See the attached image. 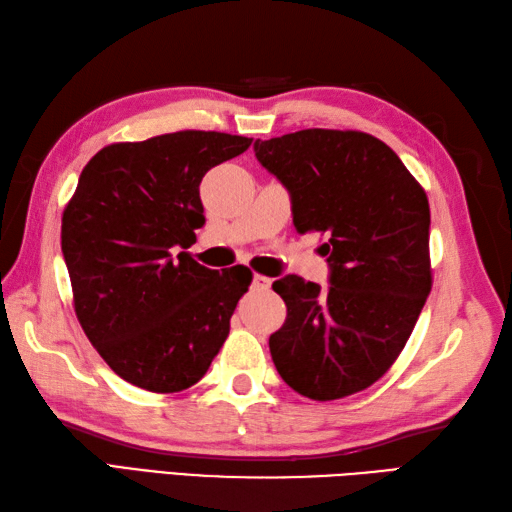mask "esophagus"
I'll list each match as a JSON object with an SVG mask.
<instances>
[{
	"label": "esophagus",
	"mask_w": 512,
	"mask_h": 512,
	"mask_svg": "<svg viewBox=\"0 0 512 512\" xmlns=\"http://www.w3.org/2000/svg\"><path fill=\"white\" fill-rule=\"evenodd\" d=\"M270 284H273V279H270V277H264V275H255L253 277V288L255 290H268Z\"/></svg>",
	"instance_id": "1"
}]
</instances>
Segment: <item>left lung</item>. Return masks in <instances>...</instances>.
Returning a JSON list of instances; mask_svg holds the SVG:
<instances>
[{
    "label": "left lung",
    "instance_id": "left-lung-1",
    "mask_svg": "<svg viewBox=\"0 0 512 512\" xmlns=\"http://www.w3.org/2000/svg\"><path fill=\"white\" fill-rule=\"evenodd\" d=\"M253 147L288 189L297 231L328 239V288L273 284L288 308L268 341L277 372L312 400L363 391L394 365L431 292L427 193L363 132L301 129Z\"/></svg>",
    "mask_w": 512,
    "mask_h": 512
}]
</instances>
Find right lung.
<instances>
[{"label": "right lung", "mask_w": 512, "mask_h": 512, "mask_svg": "<svg viewBox=\"0 0 512 512\" xmlns=\"http://www.w3.org/2000/svg\"><path fill=\"white\" fill-rule=\"evenodd\" d=\"M253 138L176 132L103 147L63 211L61 250L74 312L103 361L156 394L206 374L253 273L211 270L176 248L204 226L200 182Z\"/></svg>", "instance_id": "add662e5"}]
</instances>
